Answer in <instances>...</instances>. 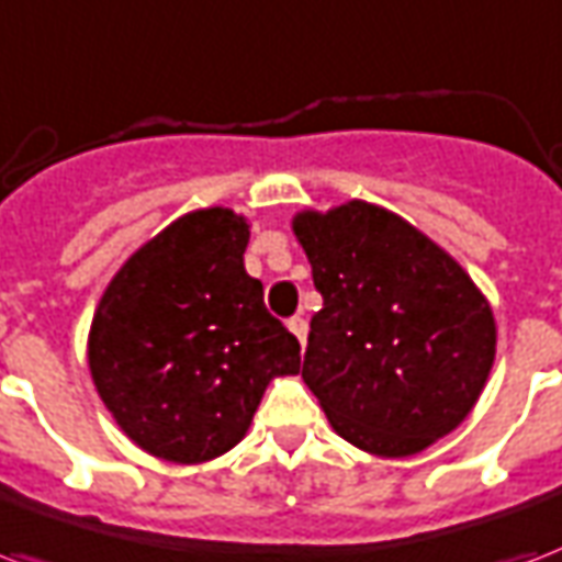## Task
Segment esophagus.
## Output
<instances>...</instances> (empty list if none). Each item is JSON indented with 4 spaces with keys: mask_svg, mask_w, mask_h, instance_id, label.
I'll list each match as a JSON object with an SVG mask.
<instances>
[{
    "mask_svg": "<svg viewBox=\"0 0 562 562\" xmlns=\"http://www.w3.org/2000/svg\"><path fill=\"white\" fill-rule=\"evenodd\" d=\"M286 328H290V335L296 337L299 344L305 346V340H307V323H305V319H302V316H293V319L286 323Z\"/></svg>",
    "mask_w": 562,
    "mask_h": 562,
    "instance_id": "obj_1",
    "label": "esophagus"
}]
</instances>
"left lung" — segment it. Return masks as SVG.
I'll return each mask as SVG.
<instances>
[{
	"label": "left lung",
	"instance_id": "obj_1",
	"mask_svg": "<svg viewBox=\"0 0 562 562\" xmlns=\"http://www.w3.org/2000/svg\"><path fill=\"white\" fill-rule=\"evenodd\" d=\"M323 307L302 379L337 436L370 457H415L476 406L497 326L483 290L412 222L361 198L299 210Z\"/></svg>",
	"mask_w": 562,
	"mask_h": 562
}]
</instances>
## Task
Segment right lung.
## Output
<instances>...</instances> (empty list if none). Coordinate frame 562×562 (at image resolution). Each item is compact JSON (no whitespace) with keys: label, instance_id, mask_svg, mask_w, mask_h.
<instances>
[{"label":"right lung","instance_id":"1","mask_svg":"<svg viewBox=\"0 0 562 562\" xmlns=\"http://www.w3.org/2000/svg\"><path fill=\"white\" fill-rule=\"evenodd\" d=\"M248 236L251 222L227 206L192 210L126 257L97 302L91 382L150 457L213 462L246 438L269 382L302 367L246 272Z\"/></svg>","mask_w":562,"mask_h":562}]
</instances>
